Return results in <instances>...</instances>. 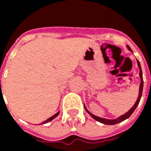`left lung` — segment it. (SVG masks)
Returning a JSON list of instances; mask_svg holds the SVG:
<instances>
[{
  "label": "left lung",
  "instance_id": "8db88e82",
  "mask_svg": "<svg viewBox=\"0 0 151 151\" xmlns=\"http://www.w3.org/2000/svg\"><path fill=\"white\" fill-rule=\"evenodd\" d=\"M128 48L130 50V47H128ZM137 65H138V67H139L140 69V73H139V75L141 77V83H140V89H139V95H138V98L137 99V102L135 103V104L133 105V108L130 109L129 111L126 112L125 114H124L123 116H121L118 117L117 119H115V120H108V119H104V118H101V117H99V116H96L95 115H93L91 114L90 111L86 108L85 107V109L86 111H87L91 116L95 120H96L97 121L99 122H101V123L104 124H118L121 122V121H123V120H126L127 118H129V117L133 114V112L134 111V110L136 109V108L137 107V105L139 104L140 102V99H141V97H142V90H143V78H142V68H141V65H140V62L137 60Z\"/></svg>",
  "mask_w": 151,
  "mask_h": 151
}]
</instances>
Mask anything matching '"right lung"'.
<instances>
[{
  "instance_id": "right-lung-1",
  "label": "right lung",
  "mask_w": 151,
  "mask_h": 151,
  "mask_svg": "<svg viewBox=\"0 0 151 151\" xmlns=\"http://www.w3.org/2000/svg\"><path fill=\"white\" fill-rule=\"evenodd\" d=\"M58 115H59V112H57V113L55 114L54 116H52V117H50L49 119H47V120H45V121H43V122L42 124H45V123H47V122H49V121H51V120H52L53 119H54V118H56V117Z\"/></svg>"
}]
</instances>
